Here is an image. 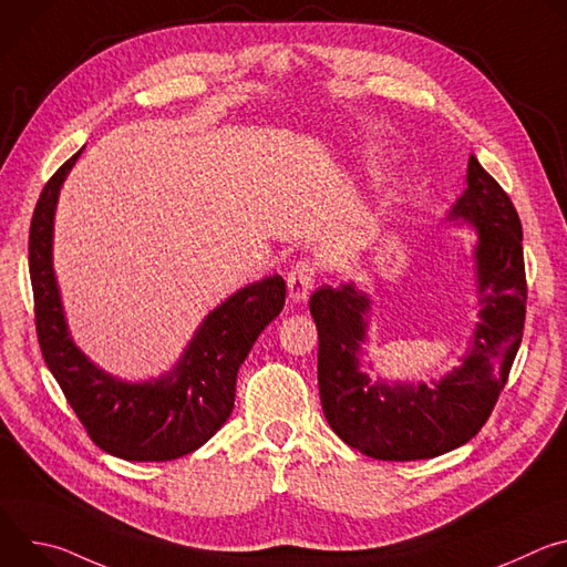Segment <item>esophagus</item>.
Here are the masks:
<instances>
[{
    "label": "esophagus",
    "instance_id": "esophagus-1",
    "mask_svg": "<svg viewBox=\"0 0 567 567\" xmlns=\"http://www.w3.org/2000/svg\"><path fill=\"white\" fill-rule=\"evenodd\" d=\"M316 282V265L311 260H300L291 267V271L287 274V287H289V296L300 302L307 300L309 291L313 289Z\"/></svg>",
    "mask_w": 567,
    "mask_h": 567
}]
</instances>
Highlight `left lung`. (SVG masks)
Returning <instances> with one entry per match:
<instances>
[{
  "mask_svg": "<svg viewBox=\"0 0 567 567\" xmlns=\"http://www.w3.org/2000/svg\"><path fill=\"white\" fill-rule=\"evenodd\" d=\"M477 233L480 322L462 365L440 381L385 383L361 370L370 298L354 285H322L309 298L318 330V390L332 431L374 460L449 453L487 424L523 341L527 280L523 226L509 195L468 156L466 190L451 208Z\"/></svg>",
  "mask_w": 567,
  "mask_h": 567,
  "instance_id": "1",
  "label": "left lung"
}]
</instances>
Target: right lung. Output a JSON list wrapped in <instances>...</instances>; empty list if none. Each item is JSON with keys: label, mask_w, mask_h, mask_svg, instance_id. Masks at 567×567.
<instances>
[{"label": "right lung", "mask_w": 567, "mask_h": 567, "mask_svg": "<svg viewBox=\"0 0 567 567\" xmlns=\"http://www.w3.org/2000/svg\"><path fill=\"white\" fill-rule=\"evenodd\" d=\"M83 150L47 182L31 219L29 271L40 350L96 446L132 462L177 460L206 444L230 417L237 370L282 311L285 280L269 276L213 309L171 374L127 383L103 372L69 337L51 258L58 193Z\"/></svg>", "instance_id": "right-lung-1"}]
</instances>
